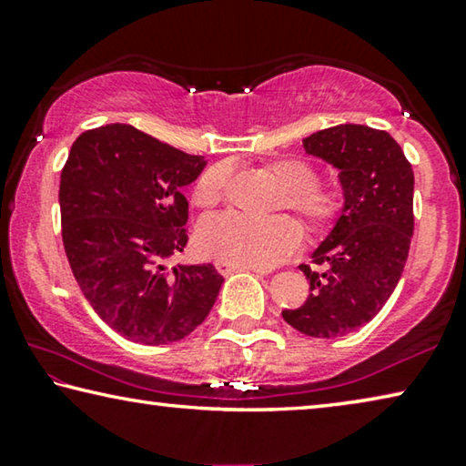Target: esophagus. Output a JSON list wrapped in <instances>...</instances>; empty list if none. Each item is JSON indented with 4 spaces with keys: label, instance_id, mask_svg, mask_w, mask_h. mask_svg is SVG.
Instances as JSON below:
<instances>
[{
    "label": "esophagus",
    "instance_id": "1",
    "mask_svg": "<svg viewBox=\"0 0 466 466\" xmlns=\"http://www.w3.org/2000/svg\"><path fill=\"white\" fill-rule=\"evenodd\" d=\"M215 268H218V272L221 276H228L236 272V269H251V272H257V274H268V269H261V268H248V266H236V263H230V261H215Z\"/></svg>",
    "mask_w": 466,
    "mask_h": 466
}]
</instances>
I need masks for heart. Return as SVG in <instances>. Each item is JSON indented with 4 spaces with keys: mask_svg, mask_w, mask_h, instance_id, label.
<instances>
[{
    "mask_svg": "<svg viewBox=\"0 0 466 466\" xmlns=\"http://www.w3.org/2000/svg\"><path fill=\"white\" fill-rule=\"evenodd\" d=\"M269 173L282 186L276 209H290L299 215L309 230L329 228L343 211V190L318 184V169L301 157L278 158L269 163ZM230 179V165L215 163L200 173L194 184V200L203 207L219 203ZM197 242L200 251L236 266L274 268L299 253L303 245L301 226L293 218L280 215L272 219H253L226 211L200 221Z\"/></svg>",
    "mask_w": 466,
    "mask_h": 466,
    "instance_id": "obj_1",
    "label": "heart"
}]
</instances>
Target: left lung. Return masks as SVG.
I'll return each instance as SVG.
<instances>
[{
	"instance_id": "8db88e82",
	"label": "left lung",
	"mask_w": 466,
	"mask_h": 466,
	"mask_svg": "<svg viewBox=\"0 0 466 466\" xmlns=\"http://www.w3.org/2000/svg\"><path fill=\"white\" fill-rule=\"evenodd\" d=\"M303 148L337 167L345 207L311 255L322 269L299 266L308 299L282 318L303 335L337 339L370 322L398 287L414 232V171L400 144L368 125L316 131Z\"/></svg>"
}]
</instances>
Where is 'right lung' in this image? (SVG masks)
<instances>
[{
  "instance_id": "obj_1",
  "label": "right lung",
  "mask_w": 466,
  "mask_h": 466,
  "mask_svg": "<svg viewBox=\"0 0 466 466\" xmlns=\"http://www.w3.org/2000/svg\"><path fill=\"white\" fill-rule=\"evenodd\" d=\"M205 165L113 123L83 131L62 167V242L73 276L96 314L129 341H179L218 299L224 278L211 263L163 266L188 242L182 190Z\"/></svg>"
}]
</instances>
